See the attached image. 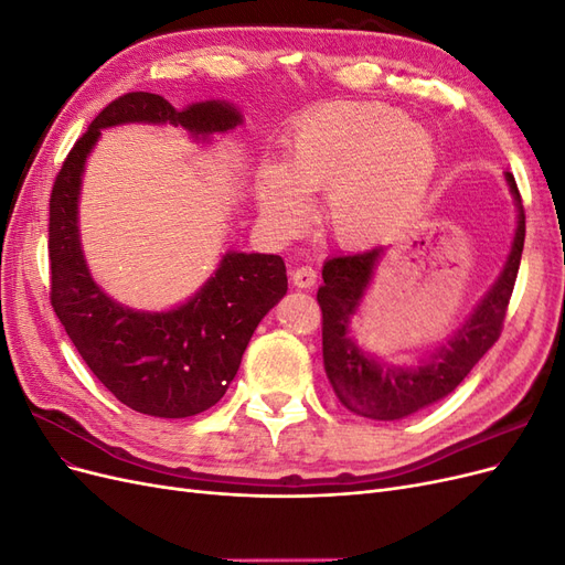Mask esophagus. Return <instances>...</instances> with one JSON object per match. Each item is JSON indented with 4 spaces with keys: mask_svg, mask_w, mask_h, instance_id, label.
Masks as SVG:
<instances>
[{
    "mask_svg": "<svg viewBox=\"0 0 565 565\" xmlns=\"http://www.w3.org/2000/svg\"><path fill=\"white\" fill-rule=\"evenodd\" d=\"M316 280H318V273L311 266H297L292 270V282L301 289H311L316 285Z\"/></svg>",
    "mask_w": 565,
    "mask_h": 565,
    "instance_id": "esophagus-1",
    "label": "esophagus"
}]
</instances>
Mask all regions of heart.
<instances>
[{"label":"heart","mask_w":565,"mask_h":565,"mask_svg":"<svg viewBox=\"0 0 565 565\" xmlns=\"http://www.w3.org/2000/svg\"><path fill=\"white\" fill-rule=\"evenodd\" d=\"M436 136L380 104L306 113L285 143L282 164H264L256 200L268 224L289 233L306 200L328 190L320 221L339 245L370 247L413 214L438 174Z\"/></svg>","instance_id":"1"}]
</instances>
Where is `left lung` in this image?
Returning a JSON list of instances; mask_svg holds the SVG:
<instances>
[{
	"mask_svg": "<svg viewBox=\"0 0 565 565\" xmlns=\"http://www.w3.org/2000/svg\"><path fill=\"white\" fill-rule=\"evenodd\" d=\"M511 193L519 202V228L511 245L504 270L483 301L476 306L465 328L436 349L415 370L386 367L372 361L349 337V322L372 280L382 247L361 254H339L322 266V287L318 303L322 311V361L334 396L353 415L393 422L440 401L465 382L471 367L500 339L511 292L521 266L525 241V214L514 177L507 172Z\"/></svg>",
	"mask_w": 565,
	"mask_h": 565,
	"instance_id": "left-lung-1",
	"label": "left lung"
}]
</instances>
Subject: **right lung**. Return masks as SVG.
Instances as JSON below:
<instances>
[{"label":"right lung","instance_id":"right-lung-1","mask_svg":"<svg viewBox=\"0 0 565 565\" xmlns=\"http://www.w3.org/2000/svg\"><path fill=\"white\" fill-rule=\"evenodd\" d=\"M241 119L233 106L218 100L177 110L158 94L131 92L96 115L56 174L49 198L51 306L98 382L136 413L181 419L221 401L256 324L287 292L285 262L278 254L228 252L214 276L179 309H125L92 280L79 247L77 198L84 160L106 127L167 122L207 141Z\"/></svg>","mask_w":565,"mask_h":565}]
</instances>
